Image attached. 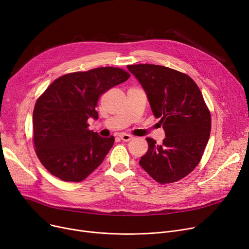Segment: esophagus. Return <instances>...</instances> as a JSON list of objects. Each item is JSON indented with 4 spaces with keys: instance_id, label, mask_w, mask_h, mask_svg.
<instances>
[{
    "instance_id": "34e87169",
    "label": "esophagus",
    "mask_w": 249,
    "mask_h": 249,
    "mask_svg": "<svg viewBox=\"0 0 249 249\" xmlns=\"http://www.w3.org/2000/svg\"><path fill=\"white\" fill-rule=\"evenodd\" d=\"M119 137L123 140V141H130L133 137L130 135V134H126V133H122L119 135Z\"/></svg>"
}]
</instances>
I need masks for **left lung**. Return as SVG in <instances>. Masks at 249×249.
<instances>
[{"label": "left lung", "instance_id": "left-lung-1", "mask_svg": "<svg viewBox=\"0 0 249 249\" xmlns=\"http://www.w3.org/2000/svg\"><path fill=\"white\" fill-rule=\"evenodd\" d=\"M146 91L152 113L165 132L162 144L146 138L139 164L160 184L187 177L202 159L211 132V114L188 74L156 64L127 65Z\"/></svg>", "mask_w": 249, "mask_h": 249}]
</instances>
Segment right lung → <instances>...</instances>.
<instances>
[{"label": "right lung", "instance_id": "right-lung-1", "mask_svg": "<svg viewBox=\"0 0 249 249\" xmlns=\"http://www.w3.org/2000/svg\"><path fill=\"white\" fill-rule=\"evenodd\" d=\"M130 73L119 68H97L63 74L49 85L33 111V143L37 158L63 181H82L103 162L114 144L88 129L98 119V100Z\"/></svg>", "mask_w": 249, "mask_h": 249}]
</instances>
